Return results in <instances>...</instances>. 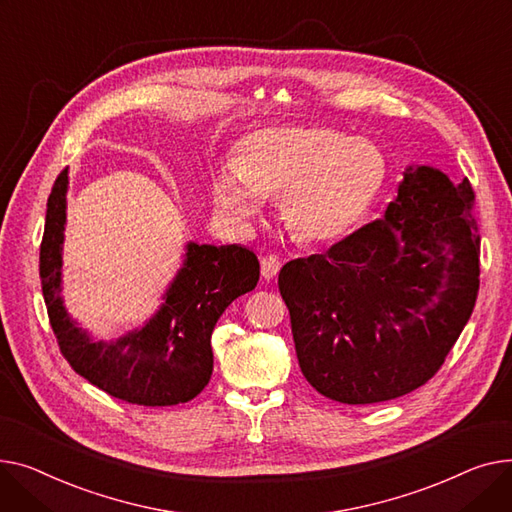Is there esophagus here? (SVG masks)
<instances>
[{
	"instance_id": "esophagus-1",
	"label": "esophagus",
	"mask_w": 512,
	"mask_h": 512,
	"mask_svg": "<svg viewBox=\"0 0 512 512\" xmlns=\"http://www.w3.org/2000/svg\"><path fill=\"white\" fill-rule=\"evenodd\" d=\"M281 270V260L277 256H264L262 262H260V273H262V279L264 281H273Z\"/></svg>"
}]
</instances>
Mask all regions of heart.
<instances>
[{"instance_id":"obj_1","label":"heart","mask_w":512,"mask_h":512,"mask_svg":"<svg viewBox=\"0 0 512 512\" xmlns=\"http://www.w3.org/2000/svg\"><path fill=\"white\" fill-rule=\"evenodd\" d=\"M386 177L380 148L322 126H281L252 132L235 163L213 182L219 213L250 225L264 196L281 194V215L304 244H328L347 235L374 204Z\"/></svg>"}]
</instances>
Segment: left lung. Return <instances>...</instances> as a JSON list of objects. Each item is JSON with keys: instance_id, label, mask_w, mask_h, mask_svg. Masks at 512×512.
I'll return each mask as SVG.
<instances>
[{"instance_id": "8db88e82", "label": "left lung", "mask_w": 512, "mask_h": 512, "mask_svg": "<svg viewBox=\"0 0 512 512\" xmlns=\"http://www.w3.org/2000/svg\"><path fill=\"white\" fill-rule=\"evenodd\" d=\"M473 200L467 177L407 167L382 219L281 268L297 362L320 395L382 403L440 370L479 291Z\"/></svg>"}]
</instances>
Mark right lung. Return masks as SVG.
<instances>
[{
    "mask_svg": "<svg viewBox=\"0 0 512 512\" xmlns=\"http://www.w3.org/2000/svg\"><path fill=\"white\" fill-rule=\"evenodd\" d=\"M68 169L47 200L39 273L57 345L76 374L132 405L165 407L192 401L213 374L210 337L227 306L252 291L260 264L242 246H186V260L167 287L157 314L117 341H93L66 312L62 250Z\"/></svg>",
    "mask_w": 512,
    "mask_h": 512,
    "instance_id": "obj_1",
    "label": "right lung"
}]
</instances>
